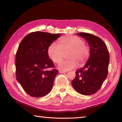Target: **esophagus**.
<instances>
[{"mask_svg":"<svg viewBox=\"0 0 122 122\" xmlns=\"http://www.w3.org/2000/svg\"><path fill=\"white\" fill-rule=\"evenodd\" d=\"M59 72H60V73H66L68 72L67 71H59Z\"/></svg>","mask_w":122,"mask_h":122,"instance_id":"esophagus-1","label":"esophagus"}]
</instances>
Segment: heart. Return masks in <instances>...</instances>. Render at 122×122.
I'll return each mask as SVG.
<instances>
[{
	"label": "heart",
	"mask_w": 122,
	"mask_h": 122,
	"mask_svg": "<svg viewBox=\"0 0 122 122\" xmlns=\"http://www.w3.org/2000/svg\"><path fill=\"white\" fill-rule=\"evenodd\" d=\"M60 45L53 42L48 48L47 53L53 62L58 63L63 58L64 52L70 51L68 55L69 60L61 61L58 65V68L64 71L75 69L78 62L83 65L90 55V50L84 45V41L78 36H69L60 40Z\"/></svg>",
	"instance_id": "b5f03b06"
}]
</instances>
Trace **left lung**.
<instances>
[{
	"label": "left lung",
	"instance_id": "8db88e82",
	"mask_svg": "<svg viewBox=\"0 0 122 122\" xmlns=\"http://www.w3.org/2000/svg\"><path fill=\"white\" fill-rule=\"evenodd\" d=\"M77 35L86 40L90 47V55L84 67L76 71V77L71 83L79 93L91 95L100 88L107 76L109 52L105 43L98 36L86 32Z\"/></svg>",
	"mask_w": 122,
	"mask_h": 122
}]
</instances>
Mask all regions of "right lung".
Segmentation results:
<instances>
[{
  "label": "right lung",
  "instance_id": "1",
  "mask_svg": "<svg viewBox=\"0 0 122 122\" xmlns=\"http://www.w3.org/2000/svg\"><path fill=\"white\" fill-rule=\"evenodd\" d=\"M61 36L59 34L35 31L26 36L18 47L16 55V76L23 90L30 96L39 98L52 89L58 73L49 58L48 48Z\"/></svg>",
  "mask_w": 122,
  "mask_h": 122
}]
</instances>
